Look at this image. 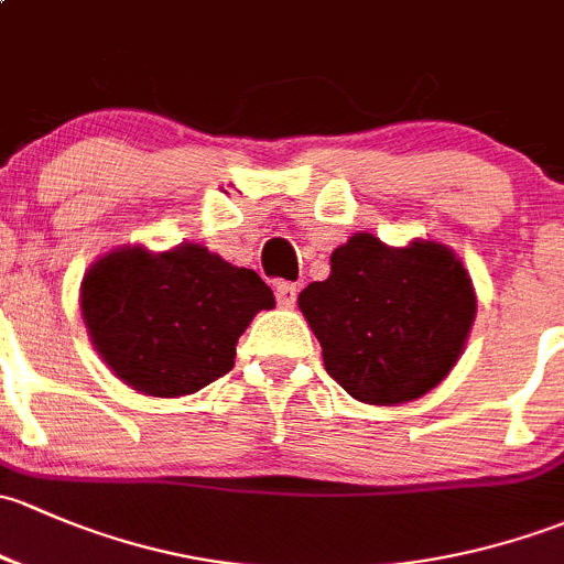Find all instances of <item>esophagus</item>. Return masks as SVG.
Segmentation results:
<instances>
[{
  "mask_svg": "<svg viewBox=\"0 0 564 564\" xmlns=\"http://www.w3.org/2000/svg\"><path fill=\"white\" fill-rule=\"evenodd\" d=\"M274 295H276V304L290 310L295 306V299H299V284L295 282H276L274 284Z\"/></svg>",
  "mask_w": 564,
  "mask_h": 564,
  "instance_id": "1",
  "label": "esophagus"
}]
</instances>
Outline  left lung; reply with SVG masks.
Masks as SVG:
<instances>
[{
    "mask_svg": "<svg viewBox=\"0 0 564 564\" xmlns=\"http://www.w3.org/2000/svg\"><path fill=\"white\" fill-rule=\"evenodd\" d=\"M299 306L323 347L325 371L367 404H402L432 391L462 352L475 290L448 247H386L356 234L330 254V276Z\"/></svg>",
    "mask_w": 564,
    "mask_h": 564,
    "instance_id": "1",
    "label": "left lung"
}]
</instances>
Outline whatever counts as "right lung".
I'll list each match as a JSON object with an SVG mask.
<instances>
[{"label":"right lung","mask_w":564,"mask_h":564,"mask_svg":"<svg viewBox=\"0 0 564 564\" xmlns=\"http://www.w3.org/2000/svg\"><path fill=\"white\" fill-rule=\"evenodd\" d=\"M271 288L197 243L162 254L132 247L91 265L80 310L97 352L127 386L184 397L234 369L239 336Z\"/></svg>","instance_id":"obj_1"}]
</instances>
